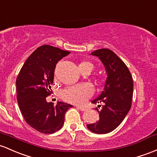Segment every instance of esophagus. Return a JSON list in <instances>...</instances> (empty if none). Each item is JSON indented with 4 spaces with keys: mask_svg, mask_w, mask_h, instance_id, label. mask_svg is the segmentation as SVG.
Returning <instances> with one entry per match:
<instances>
[{
    "mask_svg": "<svg viewBox=\"0 0 157 157\" xmlns=\"http://www.w3.org/2000/svg\"><path fill=\"white\" fill-rule=\"evenodd\" d=\"M77 108L78 109H80V111H86V108L85 107H82V106H77Z\"/></svg>",
    "mask_w": 157,
    "mask_h": 157,
    "instance_id": "esophagus-1",
    "label": "esophagus"
}]
</instances>
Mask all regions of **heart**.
<instances>
[{
    "mask_svg": "<svg viewBox=\"0 0 157 157\" xmlns=\"http://www.w3.org/2000/svg\"><path fill=\"white\" fill-rule=\"evenodd\" d=\"M79 66H87L91 71L93 69V64L89 62L84 61ZM94 93V89L89 83L74 86L67 88L62 92V98L68 103L75 104H82L85 103Z\"/></svg>",
    "mask_w": 157,
    "mask_h": 157,
    "instance_id": "b5f03b06",
    "label": "heart"
}]
</instances>
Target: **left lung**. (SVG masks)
Segmentation results:
<instances>
[{
	"instance_id": "1",
	"label": "left lung",
	"mask_w": 157,
	"mask_h": 157,
	"mask_svg": "<svg viewBox=\"0 0 157 157\" xmlns=\"http://www.w3.org/2000/svg\"><path fill=\"white\" fill-rule=\"evenodd\" d=\"M98 56L104 64L107 74L102 92L92 104L101 103L99 120L96 123L87 124L90 131L98 134L112 132L124 119L132 105L133 82L131 74L125 63L111 50L107 48L96 50L91 53Z\"/></svg>"
}]
</instances>
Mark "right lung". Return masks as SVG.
Returning <instances> with one entry per match:
<instances>
[{"instance_id": "right-lung-1", "label": "right lung", "mask_w": 157, "mask_h": 157, "mask_svg": "<svg viewBox=\"0 0 157 157\" xmlns=\"http://www.w3.org/2000/svg\"><path fill=\"white\" fill-rule=\"evenodd\" d=\"M69 51L44 44L27 58L16 79L17 101L27 124L42 133H53L62 128L65 114L72 105L48 103L56 63Z\"/></svg>"}]
</instances>
